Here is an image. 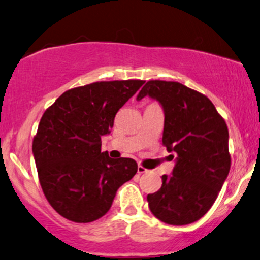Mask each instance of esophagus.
<instances>
[{"label":"esophagus","mask_w":260,"mask_h":260,"mask_svg":"<svg viewBox=\"0 0 260 260\" xmlns=\"http://www.w3.org/2000/svg\"><path fill=\"white\" fill-rule=\"evenodd\" d=\"M138 173L139 174H144V173H147V169L142 167V166H138Z\"/></svg>","instance_id":"esophagus-1"}]
</instances>
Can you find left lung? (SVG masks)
I'll return each mask as SVG.
<instances>
[{"label":"left lung","mask_w":260,"mask_h":260,"mask_svg":"<svg viewBox=\"0 0 260 260\" xmlns=\"http://www.w3.org/2000/svg\"><path fill=\"white\" fill-rule=\"evenodd\" d=\"M148 95L165 112L163 146L176 158L172 176H162L148 208L162 222L188 224L203 217L216 200L231 167L229 129L212 102L184 84L148 81L138 101Z\"/></svg>","instance_id":"obj_1"}]
</instances>
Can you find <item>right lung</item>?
Returning a JSON list of instances; mask_svg holds the SVG:
<instances>
[{"label":"right lung","mask_w":260,"mask_h":260,"mask_svg":"<svg viewBox=\"0 0 260 260\" xmlns=\"http://www.w3.org/2000/svg\"><path fill=\"white\" fill-rule=\"evenodd\" d=\"M144 83L103 81L69 89L43 114L33 154L44 195L62 217L87 223L104 216L116 190L136 174L138 163L110 158L101 139Z\"/></svg>","instance_id":"1"}]
</instances>
